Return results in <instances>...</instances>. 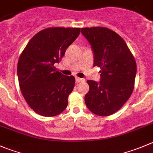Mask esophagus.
Returning <instances> with one entry per match:
<instances>
[{
	"mask_svg": "<svg viewBox=\"0 0 153 153\" xmlns=\"http://www.w3.org/2000/svg\"><path fill=\"white\" fill-rule=\"evenodd\" d=\"M75 81H76L77 83H80L81 82V81H84V79H83V78H78V77H76V78H75Z\"/></svg>",
	"mask_w": 153,
	"mask_h": 153,
	"instance_id": "obj_1",
	"label": "esophagus"
}]
</instances>
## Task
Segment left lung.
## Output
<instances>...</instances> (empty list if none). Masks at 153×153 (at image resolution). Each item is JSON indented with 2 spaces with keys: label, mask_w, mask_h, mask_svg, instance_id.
I'll list each match as a JSON object with an SVG mask.
<instances>
[{
  "label": "left lung",
  "mask_w": 153,
  "mask_h": 153,
  "mask_svg": "<svg viewBox=\"0 0 153 153\" xmlns=\"http://www.w3.org/2000/svg\"><path fill=\"white\" fill-rule=\"evenodd\" d=\"M91 45L93 66L100 67L99 82L88 80L85 103L93 114L107 117L128 101L134 86L137 65L126 43L116 32L103 27L81 28Z\"/></svg>",
  "instance_id": "left-lung-1"
}]
</instances>
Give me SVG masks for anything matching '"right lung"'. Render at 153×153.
<instances>
[{
	"instance_id": "1",
	"label": "right lung",
	"mask_w": 153,
	"mask_h": 153,
	"mask_svg": "<svg viewBox=\"0 0 153 153\" xmlns=\"http://www.w3.org/2000/svg\"><path fill=\"white\" fill-rule=\"evenodd\" d=\"M80 32L78 27L42 30L33 36L19 57L17 75L21 91L27 105L41 116H57L67 107L75 77L63 75L54 63L60 61Z\"/></svg>"
}]
</instances>
